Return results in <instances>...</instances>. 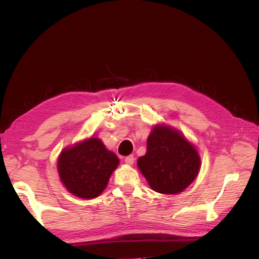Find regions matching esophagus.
<instances>
[{
  "label": "esophagus",
  "mask_w": 259,
  "mask_h": 259,
  "mask_svg": "<svg viewBox=\"0 0 259 259\" xmlns=\"http://www.w3.org/2000/svg\"><path fill=\"white\" fill-rule=\"evenodd\" d=\"M134 161H135L134 155H129V156H126L125 159H124V162L128 165H133L134 164Z\"/></svg>",
  "instance_id": "34e87169"
}]
</instances>
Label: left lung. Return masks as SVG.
<instances>
[{
    "label": "left lung",
    "instance_id": "obj_1",
    "mask_svg": "<svg viewBox=\"0 0 259 259\" xmlns=\"http://www.w3.org/2000/svg\"><path fill=\"white\" fill-rule=\"evenodd\" d=\"M138 169L153 191L178 194L198 177L201 157L184 134L165 123L153 126L147 152L137 161Z\"/></svg>",
    "mask_w": 259,
    "mask_h": 259
}]
</instances>
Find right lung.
Instances as JSON below:
<instances>
[{
    "label": "right lung",
    "mask_w": 259,
    "mask_h": 259,
    "mask_svg": "<svg viewBox=\"0 0 259 259\" xmlns=\"http://www.w3.org/2000/svg\"><path fill=\"white\" fill-rule=\"evenodd\" d=\"M120 163L115 153L102 139L90 137L65 147L57 161L59 179L65 188L80 199H95L106 188Z\"/></svg>",
    "instance_id": "right-lung-1"
}]
</instances>
